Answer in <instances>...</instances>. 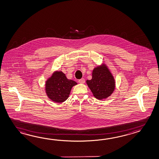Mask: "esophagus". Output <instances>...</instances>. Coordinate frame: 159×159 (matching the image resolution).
I'll return each mask as SVG.
<instances>
[{"label": "esophagus", "mask_w": 159, "mask_h": 159, "mask_svg": "<svg viewBox=\"0 0 159 159\" xmlns=\"http://www.w3.org/2000/svg\"><path fill=\"white\" fill-rule=\"evenodd\" d=\"M79 83H81V84H84L85 83V79L84 78H82L81 79L79 80Z\"/></svg>", "instance_id": "esophagus-1"}]
</instances>
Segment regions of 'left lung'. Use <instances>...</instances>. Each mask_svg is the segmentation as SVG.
Segmentation results:
<instances>
[{
    "mask_svg": "<svg viewBox=\"0 0 159 159\" xmlns=\"http://www.w3.org/2000/svg\"><path fill=\"white\" fill-rule=\"evenodd\" d=\"M87 84L93 96L98 100L109 97L115 89L113 76L105 66L94 68L92 79L87 80Z\"/></svg>",
    "mask_w": 159,
    "mask_h": 159,
    "instance_id": "left-lung-1",
    "label": "left lung"
}]
</instances>
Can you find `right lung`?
<instances>
[{
    "label": "right lung",
    "mask_w": 159,
    "mask_h": 159,
    "mask_svg": "<svg viewBox=\"0 0 159 159\" xmlns=\"http://www.w3.org/2000/svg\"><path fill=\"white\" fill-rule=\"evenodd\" d=\"M76 84V81L68 79L62 72L56 71L46 83V92L52 101L62 102L68 98L72 87Z\"/></svg>",
    "instance_id": "right-lung-1"
}]
</instances>
